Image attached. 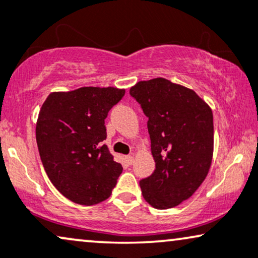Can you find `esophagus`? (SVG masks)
<instances>
[{
    "instance_id": "34e87169",
    "label": "esophagus",
    "mask_w": 258,
    "mask_h": 258,
    "mask_svg": "<svg viewBox=\"0 0 258 258\" xmlns=\"http://www.w3.org/2000/svg\"><path fill=\"white\" fill-rule=\"evenodd\" d=\"M125 159H126V163H127V164H128V165H132V164H133V162H135V157H133L132 155L126 156Z\"/></svg>"
}]
</instances>
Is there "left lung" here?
Returning <instances> with one entry per match:
<instances>
[{"label":"left lung","mask_w":258,"mask_h":258,"mask_svg":"<svg viewBox=\"0 0 258 258\" xmlns=\"http://www.w3.org/2000/svg\"><path fill=\"white\" fill-rule=\"evenodd\" d=\"M130 95L148 118L156 169L139 182L152 207H176L193 195L210 170L213 114L194 90L165 78L142 81Z\"/></svg>","instance_id":"left-lung-1"}]
</instances>
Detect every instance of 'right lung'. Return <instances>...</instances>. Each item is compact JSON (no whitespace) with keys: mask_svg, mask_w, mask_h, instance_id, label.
Returning a JSON list of instances; mask_svg holds the SVG:
<instances>
[{"mask_svg":"<svg viewBox=\"0 0 258 258\" xmlns=\"http://www.w3.org/2000/svg\"><path fill=\"white\" fill-rule=\"evenodd\" d=\"M123 95L118 88L83 87L51 93L42 103L35 128L39 155L52 184L75 204L108 199L122 172L102 142L105 119Z\"/></svg>","mask_w":258,"mask_h":258,"instance_id":"right-lung-1","label":"right lung"}]
</instances>
